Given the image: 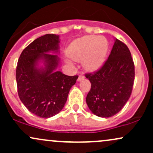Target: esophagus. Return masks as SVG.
I'll return each instance as SVG.
<instances>
[{
  "label": "esophagus",
  "instance_id": "esophagus-1",
  "mask_svg": "<svg viewBox=\"0 0 153 153\" xmlns=\"http://www.w3.org/2000/svg\"><path fill=\"white\" fill-rule=\"evenodd\" d=\"M84 78H85V77H84L83 75H79V76H78V81H80V80H83Z\"/></svg>",
  "mask_w": 153,
  "mask_h": 153
}]
</instances>
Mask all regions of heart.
I'll return each instance as SVG.
<instances>
[{
	"instance_id": "heart-1",
	"label": "heart",
	"mask_w": 153,
	"mask_h": 153,
	"mask_svg": "<svg viewBox=\"0 0 153 153\" xmlns=\"http://www.w3.org/2000/svg\"><path fill=\"white\" fill-rule=\"evenodd\" d=\"M108 49L106 38L88 35L74 40L68 47L67 54L73 60L82 62L86 71L94 72L102 67Z\"/></svg>"
}]
</instances>
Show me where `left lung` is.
<instances>
[{
  "mask_svg": "<svg viewBox=\"0 0 153 153\" xmlns=\"http://www.w3.org/2000/svg\"><path fill=\"white\" fill-rule=\"evenodd\" d=\"M85 77L91 83L86 103L92 113L104 118L118 113L130 97L134 80V65L127 45L116 39L103 65Z\"/></svg>",
  "mask_w": 153,
  "mask_h": 153,
  "instance_id": "1",
  "label": "left lung"
}]
</instances>
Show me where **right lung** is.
<instances>
[{
  "instance_id": "obj_1",
  "label": "right lung",
  "mask_w": 153,
  "mask_h": 153,
  "mask_svg": "<svg viewBox=\"0 0 153 153\" xmlns=\"http://www.w3.org/2000/svg\"><path fill=\"white\" fill-rule=\"evenodd\" d=\"M59 36L45 34L23 50L16 70L18 94L29 111L42 118L57 114L65 104L78 75L57 71L59 58ZM52 53V54H50ZM39 62L43 66L39 67Z\"/></svg>"
}]
</instances>
